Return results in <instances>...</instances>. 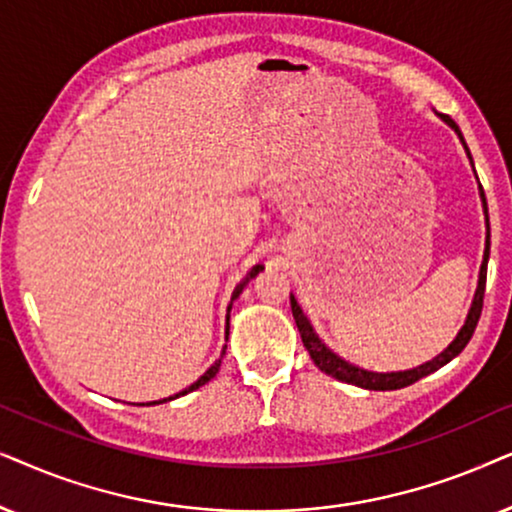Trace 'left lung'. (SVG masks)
<instances>
[{
  "label": "left lung",
  "instance_id": "obj_1",
  "mask_svg": "<svg viewBox=\"0 0 512 512\" xmlns=\"http://www.w3.org/2000/svg\"><path fill=\"white\" fill-rule=\"evenodd\" d=\"M440 119L445 121L447 126H452L456 135H459L461 142H463V149H466L470 163H473V156H470L468 147H466V140H463V135L459 131V126L454 124V119H449L447 114H440ZM478 177V175H475ZM480 199H482V208H485V220H487V238H485V260H482V267H480V281H478V290H475V297H473V304H470V311L466 316V323L459 330V335L454 337V342L447 346L445 351L440 353V356H435L433 360H428V363L414 367V370H405V372H370V370H363V367H356L351 363H346L344 358H339L335 351H330L327 346L320 342V337L316 335V330H313V325L309 323V318L304 316V311L299 309L295 295H290V306H292V316H295V323H297V330L299 335H302V342L306 346V351H309V356L313 363L320 372L330 374V377H335L339 381H346V384H353V386H360V388H367V391H395V388H405L414 384V381H419L421 377H428V374L440 370L442 365H447L449 360L459 356V353L466 349V344L470 342V337H473L475 327H478V320H480V313H482V299H485V283H487V260H489V215H487V199H485V189L480 185Z\"/></svg>",
  "mask_w": 512,
  "mask_h": 512
}]
</instances>
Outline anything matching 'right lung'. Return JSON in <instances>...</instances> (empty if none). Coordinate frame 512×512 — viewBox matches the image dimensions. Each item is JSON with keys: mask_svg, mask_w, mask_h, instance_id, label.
<instances>
[{"mask_svg": "<svg viewBox=\"0 0 512 512\" xmlns=\"http://www.w3.org/2000/svg\"><path fill=\"white\" fill-rule=\"evenodd\" d=\"M262 269H264V267H262V264H255V267H252V269L248 271V274H245V278H243V281L236 285L234 295H231V302H234V299H236L238 295H241V292H243V288H245V285H248V283L252 281V278H255L257 274H260V271H262ZM227 311H231V304H229V309H227ZM227 337H229V313H227ZM224 349H227V346H224ZM224 349H222V356H224ZM222 356H220V358H217V360H215V363H213V365H210L206 372H203V377H199V379H196L192 386H187V388H185V391H180V393L170 395V398H163V400H154V403H147V405H159V403H168V400H175V398H180V395H187V393H192V391H196V388H199V386H203V384H208V381H210V379H213L217 372H220V365H222Z\"/></svg>", "mask_w": 512, "mask_h": 512, "instance_id": "add662e5", "label": "right lung"}]
</instances>
